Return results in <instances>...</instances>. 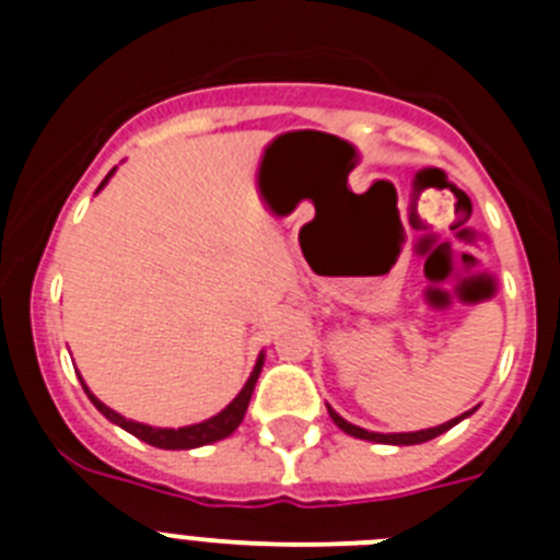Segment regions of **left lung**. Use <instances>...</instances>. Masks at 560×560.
<instances>
[{"label": "left lung", "instance_id": "obj_1", "mask_svg": "<svg viewBox=\"0 0 560 560\" xmlns=\"http://www.w3.org/2000/svg\"><path fill=\"white\" fill-rule=\"evenodd\" d=\"M330 418H334L336 427L341 429L345 434H353V438L359 440H370V443H389V446H415V443H427V440H434L438 434L448 432L452 427H457L459 420L468 418V415L474 412H463L459 418L454 420H446V423H440V427H432V429H420V432H395V434H381V432H368V429H361V427H353V423H348V420L341 418V415H336L334 409L328 407Z\"/></svg>", "mask_w": 560, "mask_h": 560}]
</instances>
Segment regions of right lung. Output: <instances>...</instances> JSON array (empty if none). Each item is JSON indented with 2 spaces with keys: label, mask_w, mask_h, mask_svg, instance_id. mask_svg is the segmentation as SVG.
<instances>
[{
  "label": "right lung",
  "mask_w": 560,
  "mask_h": 560,
  "mask_svg": "<svg viewBox=\"0 0 560 560\" xmlns=\"http://www.w3.org/2000/svg\"><path fill=\"white\" fill-rule=\"evenodd\" d=\"M112 173H108L106 179H103V185L112 179ZM101 187H97V190H101ZM260 368H264V353L257 355V364H255V370H252L249 381H246L244 389H241V393L232 398L230 407L221 409L219 415H212L210 420H201V423H192V427H182V429H156V427H145V423H137V420L122 418L120 412H114V409H108L103 400H97L95 395H92V389H89L83 381H81V384H83V393L89 395V400H92V404H95V407L101 409V412L106 415L112 423H117L120 429L131 432L133 438L145 440L148 446H156V448H199V446H207V443H215V440L230 438V434L235 432L237 427H241V420H244V415H246V407H249L252 393H255V384H257V375H260Z\"/></svg>",
  "instance_id": "right-lung-1"
}]
</instances>
